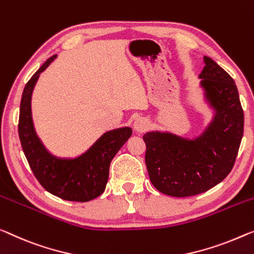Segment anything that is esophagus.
Instances as JSON below:
<instances>
[{
    "label": "esophagus",
    "instance_id": "obj_1",
    "mask_svg": "<svg viewBox=\"0 0 254 254\" xmlns=\"http://www.w3.org/2000/svg\"><path fill=\"white\" fill-rule=\"evenodd\" d=\"M133 127L135 128V131L145 132L149 127V122L145 119V117H139V119L134 121Z\"/></svg>",
    "mask_w": 254,
    "mask_h": 254
}]
</instances>
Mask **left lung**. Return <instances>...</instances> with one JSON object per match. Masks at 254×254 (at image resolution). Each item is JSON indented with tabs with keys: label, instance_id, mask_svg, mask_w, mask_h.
Listing matches in <instances>:
<instances>
[{
	"label": "left lung",
	"instance_id": "obj_1",
	"mask_svg": "<svg viewBox=\"0 0 254 254\" xmlns=\"http://www.w3.org/2000/svg\"><path fill=\"white\" fill-rule=\"evenodd\" d=\"M203 60L199 86L213 112L206 127L192 138L170 131L143 134L151 184L175 197L197 195L221 183L232 171L243 137L244 113L235 82L210 57Z\"/></svg>",
	"mask_w": 254,
	"mask_h": 254
}]
</instances>
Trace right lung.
Instances as JSON below:
<instances>
[{
    "label": "right lung",
    "instance_id": "obj_1",
    "mask_svg": "<svg viewBox=\"0 0 254 254\" xmlns=\"http://www.w3.org/2000/svg\"><path fill=\"white\" fill-rule=\"evenodd\" d=\"M56 58L57 55L49 58L25 86L19 113V139L34 176L45 190L71 202H89L104 192L111 162L131 137L132 128L123 127L105 132L78 156L59 157L50 153L34 127L32 96L40 74Z\"/></svg>",
    "mask_w": 254,
    "mask_h": 254
}]
</instances>
